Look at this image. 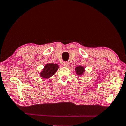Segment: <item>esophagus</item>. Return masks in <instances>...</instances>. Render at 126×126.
Instances as JSON below:
<instances>
[{"label": "esophagus", "mask_w": 126, "mask_h": 126, "mask_svg": "<svg viewBox=\"0 0 126 126\" xmlns=\"http://www.w3.org/2000/svg\"><path fill=\"white\" fill-rule=\"evenodd\" d=\"M69 64L68 63V62H64L63 63V66H64L65 67H69Z\"/></svg>", "instance_id": "esophagus-1"}]
</instances>
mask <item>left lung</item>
Returning <instances> with one entry per match:
<instances>
[{"mask_svg":"<svg viewBox=\"0 0 126 126\" xmlns=\"http://www.w3.org/2000/svg\"><path fill=\"white\" fill-rule=\"evenodd\" d=\"M75 71L76 72V74L77 75L79 76V77H81L82 76L83 74H84L85 68L82 65H79V66H77L75 68Z\"/></svg>","mask_w":126,"mask_h":126,"instance_id":"obj_1","label":"left lung"}]
</instances>
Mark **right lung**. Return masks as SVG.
<instances>
[{
	"label": "right lung",
	"mask_w": 126,
	"mask_h": 126,
	"mask_svg": "<svg viewBox=\"0 0 126 126\" xmlns=\"http://www.w3.org/2000/svg\"><path fill=\"white\" fill-rule=\"evenodd\" d=\"M59 68V65L57 64L47 63L44 65L43 69L40 73V76L43 79H48L54 75Z\"/></svg>",
	"instance_id": "right-lung-1"
}]
</instances>
